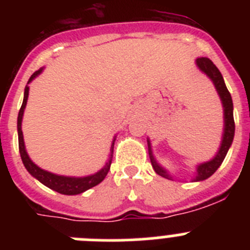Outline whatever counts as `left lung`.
I'll return each instance as SVG.
<instances>
[{"instance_id": "left-lung-1", "label": "left lung", "mask_w": 250, "mask_h": 250, "mask_svg": "<svg viewBox=\"0 0 250 250\" xmlns=\"http://www.w3.org/2000/svg\"><path fill=\"white\" fill-rule=\"evenodd\" d=\"M196 66L200 68V71L204 72L211 81H213L214 86H215L216 91L219 94L220 100L223 104V109H224V132H223V139L222 144H220L219 150L216 152V155L214 156L211 160L207 161V163H203V164L198 165L196 167L195 178H194V182H202L205 180L209 176L213 175L215 173L218 167L222 165L223 160H224L227 152H228L229 147H230L231 143H233L234 139V131H235V124H234V116H233V100H231L230 92L228 91L227 86H225L224 79H223L222 74L218 70L215 65L213 63L210 59L208 57H199L196 59ZM147 149H149V156L150 161H151V165L155 170V173L159 174L160 176H164L167 179H173V176L167 173V170L163 167L156 163L155 158L152 155L151 150V144H150V140L147 139Z\"/></svg>"}]
</instances>
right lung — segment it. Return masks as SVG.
Segmentation results:
<instances>
[{
	"label": "right lung",
	"instance_id": "add662e5",
	"mask_svg": "<svg viewBox=\"0 0 250 250\" xmlns=\"http://www.w3.org/2000/svg\"><path fill=\"white\" fill-rule=\"evenodd\" d=\"M41 72H42V68H40V70L35 71L34 74L31 75L30 80H28L27 83H30L31 81L34 80L36 76H39ZM28 90H30V87L26 85L25 94H23V103H22L21 109H20L19 112V118H17L20 155H21L22 163H23V165H25V167L27 169L28 173L34 176V178H36L40 183H42L43 185H46L47 188H50V189H52V190L57 191V193L60 194H65V195H76V194H81L83 193V191L89 190L90 188H94L95 185L100 184L104 179H105V176L107 175L110 167H111L112 154H114V144L116 136H115L114 140H112L111 143L109 160H107V163L105 164V167L96 174H92V175L89 176H83V178H75V176L57 175V174H52L50 173V171H46V170L41 169V167H37L34 161L31 160L30 156H28L27 151H26L25 143H23V134H22V116H23V111H25L26 104H27Z\"/></svg>",
	"mask_w": 250,
	"mask_h": 250
}]
</instances>
